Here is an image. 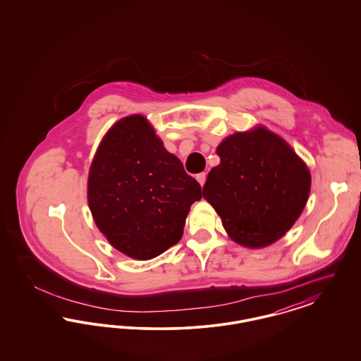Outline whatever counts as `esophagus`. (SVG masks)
<instances>
[{
  "mask_svg": "<svg viewBox=\"0 0 361 361\" xmlns=\"http://www.w3.org/2000/svg\"><path fill=\"white\" fill-rule=\"evenodd\" d=\"M207 174L204 172L199 173V174H196V180L199 181V184L203 187L204 185V183H206Z\"/></svg>",
  "mask_w": 361,
  "mask_h": 361,
  "instance_id": "34e87169",
  "label": "esophagus"
}]
</instances>
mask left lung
Instances as JSON below:
<instances>
[{
	"mask_svg": "<svg viewBox=\"0 0 361 361\" xmlns=\"http://www.w3.org/2000/svg\"><path fill=\"white\" fill-rule=\"evenodd\" d=\"M221 164L208 173L203 196L230 237L264 247L280 240L300 216L311 177L305 162L274 133H237L218 146Z\"/></svg>",
	"mask_w": 361,
	"mask_h": 361,
	"instance_id": "1",
	"label": "left lung"
}]
</instances>
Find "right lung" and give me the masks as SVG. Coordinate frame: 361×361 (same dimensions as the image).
I'll return each instance as SVG.
<instances>
[{
  "instance_id": "1",
  "label": "right lung",
  "mask_w": 361,
  "mask_h": 361,
  "mask_svg": "<svg viewBox=\"0 0 361 361\" xmlns=\"http://www.w3.org/2000/svg\"><path fill=\"white\" fill-rule=\"evenodd\" d=\"M200 184L165 150L147 121L134 115L104 137L87 180L93 219L121 253L150 259L183 237Z\"/></svg>"
}]
</instances>
